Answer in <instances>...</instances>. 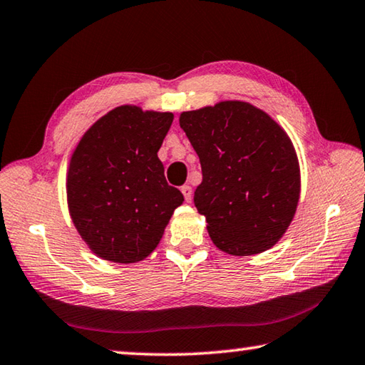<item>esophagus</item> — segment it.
<instances>
[{"instance_id":"esophagus-1","label":"esophagus","mask_w":365,"mask_h":365,"mask_svg":"<svg viewBox=\"0 0 365 365\" xmlns=\"http://www.w3.org/2000/svg\"><path fill=\"white\" fill-rule=\"evenodd\" d=\"M180 190H182V193H183V197H185V200L190 201V200H191V196H193V190H191L190 185H183V187H182Z\"/></svg>"}]
</instances>
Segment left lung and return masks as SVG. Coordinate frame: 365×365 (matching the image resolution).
Instances as JSON below:
<instances>
[{
	"instance_id": "1",
	"label": "left lung",
	"mask_w": 365,
	"mask_h": 365,
	"mask_svg": "<svg viewBox=\"0 0 365 365\" xmlns=\"http://www.w3.org/2000/svg\"><path fill=\"white\" fill-rule=\"evenodd\" d=\"M180 127L201 163L195 206L214 245L233 256L272 248L299 200V164L285 130L243 101L182 113Z\"/></svg>"
}]
</instances>
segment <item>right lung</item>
Instances as JSON below:
<instances>
[{"label":"right lung","instance_id":"obj_1","mask_svg":"<svg viewBox=\"0 0 365 365\" xmlns=\"http://www.w3.org/2000/svg\"><path fill=\"white\" fill-rule=\"evenodd\" d=\"M172 120L170 113L119 106L86 130L72 154L71 217L90 250L106 261L132 264L151 255L183 202L158 158Z\"/></svg>","mask_w":365,"mask_h":365}]
</instances>
